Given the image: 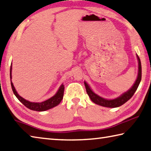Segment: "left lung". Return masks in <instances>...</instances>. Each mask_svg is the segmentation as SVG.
I'll list each match as a JSON object with an SVG mask.
<instances>
[{
  "instance_id": "1",
  "label": "left lung",
  "mask_w": 151,
  "mask_h": 151,
  "mask_svg": "<svg viewBox=\"0 0 151 151\" xmlns=\"http://www.w3.org/2000/svg\"><path fill=\"white\" fill-rule=\"evenodd\" d=\"M137 57L139 62L138 76L135 84H133V86L131 87L127 92L123 93L121 96L117 98L116 99L106 100L99 96L98 95L96 94L89 87V86L88 85L86 82H84V85L85 87H86V92L88 95L89 96L90 100H91L94 103L98 104V105L107 107V108H117V107L121 106L123 104H124L126 102H127V101L133 96V94H135V92L137 89L139 85L140 84V82L141 81V63L139 56L137 55Z\"/></svg>"
}]
</instances>
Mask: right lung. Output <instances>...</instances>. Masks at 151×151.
<instances>
[{"instance_id": "add662e5", "label": "right lung", "mask_w": 151, "mask_h": 151, "mask_svg": "<svg viewBox=\"0 0 151 151\" xmlns=\"http://www.w3.org/2000/svg\"><path fill=\"white\" fill-rule=\"evenodd\" d=\"M10 82H11V86H12V91L14 94L18 98L20 102L22 103L24 106H25L26 108H29V109H32V110L34 111H43L47 110V109H51L52 108H54V107L57 106L58 104H60L61 102V100L63 98V94H64V89L65 86L63 84H62L61 86H60L59 89L57 92L55 94L53 97H51L49 99L44 101V102H29V101L26 100L21 97L20 95H19L16 90L15 89L14 86L12 83V64H11L10 66Z\"/></svg>"}]
</instances>
